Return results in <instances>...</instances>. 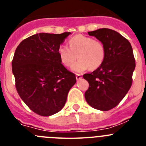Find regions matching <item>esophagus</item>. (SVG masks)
Instances as JSON below:
<instances>
[{"label":"esophagus","mask_w":146,"mask_h":146,"mask_svg":"<svg viewBox=\"0 0 146 146\" xmlns=\"http://www.w3.org/2000/svg\"><path fill=\"white\" fill-rule=\"evenodd\" d=\"M82 78V74H76V79H77V80H81Z\"/></svg>","instance_id":"obj_1"}]
</instances>
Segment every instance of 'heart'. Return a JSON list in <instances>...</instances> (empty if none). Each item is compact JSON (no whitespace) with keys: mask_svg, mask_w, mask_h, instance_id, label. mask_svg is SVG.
Listing matches in <instances>:
<instances>
[{"mask_svg":"<svg viewBox=\"0 0 146 146\" xmlns=\"http://www.w3.org/2000/svg\"><path fill=\"white\" fill-rule=\"evenodd\" d=\"M69 47L58 46L57 53L60 61L66 67L72 66L74 61H78L72 66L75 72H82L90 69L95 70L99 68L106 58L104 45L98 40L88 36L77 35L68 41Z\"/></svg>","mask_w":146,"mask_h":146,"instance_id":"b5f03b06","label":"heart"}]
</instances>
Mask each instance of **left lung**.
Returning <instances> with one entry per match:
<instances>
[{"mask_svg": "<svg viewBox=\"0 0 146 146\" xmlns=\"http://www.w3.org/2000/svg\"><path fill=\"white\" fill-rule=\"evenodd\" d=\"M104 45L103 64L90 74L83 75L89 83L85 93L88 104L101 111H109L124 98L132 83L135 61L129 41L117 32L107 28L88 32Z\"/></svg>", "mask_w": 146, "mask_h": 146, "instance_id": "left-lung-1", "label": "left lung"}]
</instances>
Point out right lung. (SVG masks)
Here are the masks:
<instances>
[{
	"mask_svg": "<svg viewBox=\"0 0 146 146\" xmlns=\"http://www.w3.org/2000/svg\"><path fill=\"white\" fill-rule=\"evenodd\" d=\"M70 33H39L21 41L12 60L16 88L33 111L49 117L65 105L75 74L61 64L57 50Z\"/></svg>",
	"mask_w": 146,
	"mask_h": 146,
	"instance_id": "obj_1",
	"label": "right lung"
}]
</instances>
